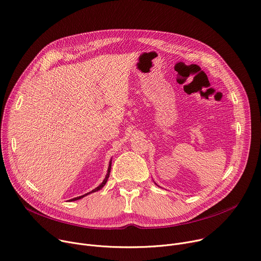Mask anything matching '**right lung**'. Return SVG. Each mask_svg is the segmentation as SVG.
<instances>
[{
	"mask_svg": "<svg viewBox=\"0 0 261 261\" xmlns=\"http://www.w3.org/2000/svg\"><path fill=\"white\" fill-rule=\"evenodd\" d=\"M111 165H112V160L110 161V163H109V168H108V172H107V175H106V177H105V179H103V181L97 187V188H95L94 190H92L91 192H89V193H87V194H85V195H82V196H79V197H76V198H73V199H70V201H75V200H79V199H82L83 197H85V196H87V195H89V194H91V193H94V192H97V191H99L101 188H103V186L107 184V181H108V178H109V176H110V172H111Z\"/></svg>",
	"mask_w": 261,
	"mask_h": 261,
	"instance_id": "right-lung-1",
	"label": "right lung"
}]
</instances>
